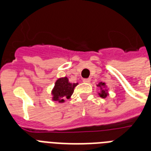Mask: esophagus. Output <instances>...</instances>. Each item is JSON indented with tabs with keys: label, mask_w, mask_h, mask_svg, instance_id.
Returning <instances> with one entry per match:
<instances>
[{
	"label": "esophagus",
	"mask_w": 151,
	"mask_h": 151,
	"mask_svg": "<svg viewBox=\"0 0 151 151\" xmlns=\"http://www.w3.org/2000/svg\"><path fill=\"white\" fill-rule=\"evenodd\" d=\"M90 79L89 78H85V79H83V82L85 83H89L90 82Z\"/></svg>",
	"instance_id": "34e87169"
}]
</instances>
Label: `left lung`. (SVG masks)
<instances>
[{
  "instance_id": "8db88e82",
  "label": "left lung",
  "mask_w": 151,
  "mask_h": 151,
  "mask_svg": "<svg viewBox=\"0 0 151 151\" xmlns=\"http://www.w3.org/2000/svg\"><path fill=\"white\" fill-rule=\"evenodd\" d=\"M98 86L100 87V88L102 89V92L99 93L100 96L103 97V98H106V97L107 96V93H106V92L105 90L103 89V88H104V86H105V83H103V82L99 83V85H98Z\"/></svg>"
}]
</instances>
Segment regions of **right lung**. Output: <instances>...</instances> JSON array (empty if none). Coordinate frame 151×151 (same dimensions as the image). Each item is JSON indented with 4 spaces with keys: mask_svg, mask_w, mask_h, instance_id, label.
Returning a JSON list of instances; mask_svg holds the SVG:
<instances>
[{
    "mask_svg": "<svg viewBox=\"0 0 151 151\" xmlns=\"http://www.w3.org/2000/svg\"><path fill=\"white\" fill-rule=\"evenodd\" d=\"M78 83H70L67 78H59L56 81L55 88L52 90L53 100L59 101V103L64 102L65 99H69L72 96L74 88Z\"/></svg>",
    "mask_w": 151,
    "mask_h": 151,
    "instance_id": "obj_1",
    "label": "right lung"
}]
</instances>
